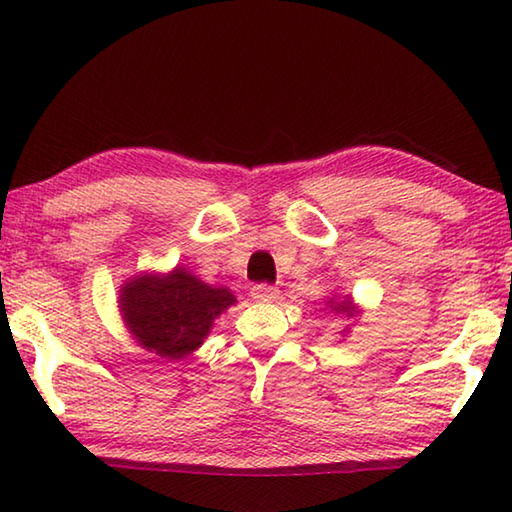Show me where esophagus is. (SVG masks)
<instances>
[{
    "label": "esophagus",
    "instance_id": "esophagus-1",
    "mask_svg": "<svg viewBox=\"0 0 512 512\" xmlns=\"http://www.w3.org/2000/svg\"><path fill=\"white\" fill-rule=\"evenodd\" d=\"M250 296H253L257 302H273L280 298V289L271 287V284H255L253 291H250Z\"/></svg>",
    "mask_w": 512,
    "mask_h": 512
}]
</instances>
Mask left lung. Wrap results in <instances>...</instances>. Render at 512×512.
<instances>
[{
    "mask_svg": "<svg viewBox=\"0 0 512 512\" xmlns=\"http://www.w3.org/2000/svg\"><path fill=\"white\" fill-rule=\"evenodd\" d=\"M327 305H329V309L334 311V314H345V316H357V307L352 305V298L350 296H343V300L341 302H336V298H332V300H327Z\"/></svg>",
    "mask_w": 512,
    "mask_h": 512,
    "instance_id": "obj_1",
    "label": "left lung"
}]
</instances>
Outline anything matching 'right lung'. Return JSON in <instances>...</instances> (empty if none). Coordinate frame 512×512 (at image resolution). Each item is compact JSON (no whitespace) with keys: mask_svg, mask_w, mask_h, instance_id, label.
<instances>
[{"mask_svg":"<svg viewBox=\"0 0 512 512\" xmlns=\"http://www.w3.org/2000/svg\"><path fill=\"white\" fill-rule=\"evenodd\" d=\"M225 287H210L176 266L171 273L131 277L119 289L121 318L144 350L178 361L201 348L214 318L235 305Z\"/></svg>","mask_w":512,"mask_h":512,"instance_id":"right-lung-1","label":"right lung"}]
</instances>
